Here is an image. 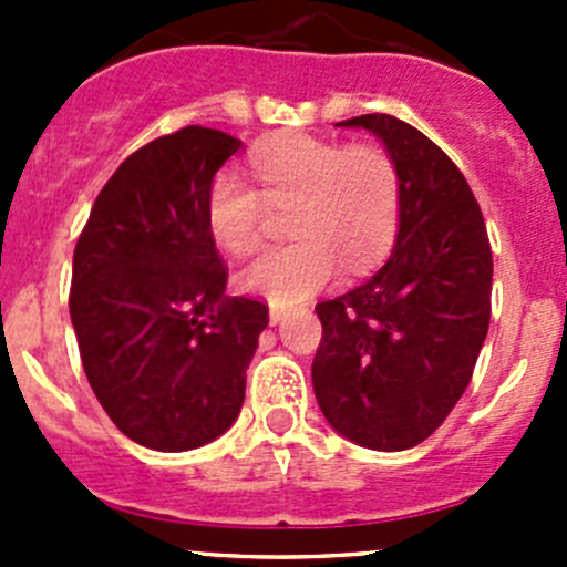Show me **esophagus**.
<instances>
[{"instance_id": "obj_1", "label": "esophagus", "mask_w": 567, "mask_h": 567, "mask_svg": "<svg viewBox=\"0 0 567 567\" xmlns=\"http://www.w3.org/2000/svg\"><path fill=\"white\" fill-rule=\"evenodd\" d=\"M285 318H288V310H285V307L271 305V310H268V320H271V323L277 326V323H282Z\"/></svg>"}]
</instances>
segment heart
<instances>
[{
    "mask_svg": "<svg viewBox=\"0 0 567 567\" xmlns=\"http://www.w3.org/2000/svg\"><path fill=\"white\" fill-rule=\"evenodd\" d=\"M260 192L236 169L214 175L205 219L214 241L230 255L260 244L268 205L293 203L288 230L299 241L260 251L238 282L277 307L310 299L337 274H362L392 247L400 219V177L379 145H337L290 136L255 156Z\"/></svg>",
    "mask_w": 567,
    "mask_h": 567,
    "instance_id": "heart-1",
    "label": "heart"
}]
</instances>
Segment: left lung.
<instances>
[{"label": "left lung", "instance_id": "1", "mask_svg": "<svg viewBox=\"0 0 567 567\" xmlns=\"http://www.w3.org/2000/svg\"><path fill=\"white\" fill-rule=\"evenodd\" d=\"M384 142L400 177L390 260L316 307L323 337L312 386L326 422L359 447L425 442L472 381L491 320L483 210L453 158L392 114L342 120Z\"/></svg>", "mask_w": 567, "mask_h": 567}]
</instances>
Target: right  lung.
Segmentation results:
<instances>
[{"mask_svg":"<svg viewBox=\"0 0 567 567\" xmlns=\"http://www.w3.org/2000/svg\"><path fill=\"white\" fill-rule=\"evenodd\" d=\"M241 140L186 125L131 153L73 249L71 320L109 420L142 447L183 453L236 422L268 307L225 296L205 197Z\"/></svg>","mask_w":567,"mask_h":567,"instance_id":"right-lung-1","label":"right lung"}]
</instances>
